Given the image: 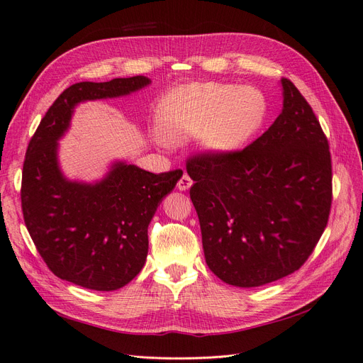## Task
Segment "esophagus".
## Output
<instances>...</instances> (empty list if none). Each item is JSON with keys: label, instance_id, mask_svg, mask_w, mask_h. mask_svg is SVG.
<instances>
[{"label": "esophagus", "instance_id": "1", "mask_svg": "<svg viewBox=\"0 0 363 363\" xmlns=\"http://www.w3.org/2000/svg\"><path fill=\"white\" fill-rule=\"evenodd\" d=\"M192 186V180H191V177L188 174H183L182 175V179L177 182V188L180 189V191H188L189 188Z\"/></svg>", "mask_w": 363, "mask_h": 363}]
</instances>
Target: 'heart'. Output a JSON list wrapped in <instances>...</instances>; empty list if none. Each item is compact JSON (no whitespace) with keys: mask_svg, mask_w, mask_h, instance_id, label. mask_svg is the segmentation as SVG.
Wrapping results in <instances>:
<instances>
[{"mask_svg":"<svg viewBox=\"0 0 363 363\" xmlns=\"http://www.w3.org/2000/svg\"><path fill=\"white\" fill-rule=\"evenodd\" d=\"M267 116V100L256 87L189 83L163 96L157 108L162 145L194 136L206 150L225 155L242 147Z\"/></svg>","mask_w":363,"mask_h":363,"instance_id":"obj_1","label":"heart"}]
</instances>
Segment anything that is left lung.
I'll return each mask as SVG.
<instances>
[{"mask_svg":"<svg viewBox=\"0 0 363 363\" xmlns=\"http://www.w3.org/2000/svg\"><path fill=\"white\" fill-rule=\"evenodd\" d=\"M281 113L252 144L186 163L207 267L239 288L300 269L330 215L328 140L295 84L281 79Z\"/></svg>","mask_w":363,"mask_h":363,"instance_id":"left-lung-1","label":"left lung"}]
</instances>
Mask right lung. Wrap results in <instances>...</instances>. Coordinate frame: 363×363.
Returning <instances> with one entry per match:
<instances>
[{"mask_svg":"<svg viewBox=\"0 0 363 363\" xmlns=\"http://www.w3.org/2000/svg\"><path fill=\"white\" fill-rule=\"evenodd\" d=\"M150 83L136 75L69 86L26 152L21 204L28 233L54 276L86 289L116 291L138 276L148 255V224L183 171L152 174L115 162L100 182H71L59 168L57 140L79 103L128 95Z\"/></svg>","mask_w":363,"mask_h":363,"instance_id":"1","label":"right lung"}]
</instances>
